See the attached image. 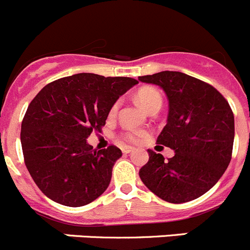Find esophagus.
Segmentation results:
<instances>
[{
  "mask_svg": "<svg viewBox=\"0 0 250 250\" xmlns=\"http://www.w3.org/2000/svg\"><path fill=\"white\" fill-rule=\"evenodd\" d=\"M134 150V148H133V146H123L122 148V151H123V154H129V153H132V151Z\"/></svg>",
  "mask_w": 250,
  "mask_h": 250,
  "instance_id": "1",
  "label": "esophagus"
}]
</instances>
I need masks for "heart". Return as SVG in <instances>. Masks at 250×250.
I'll return each instance as SVG.
<instances>
[{"instance_id": "1", "label": "heart", "mask_w": 250, "mask_h": 250, "mask_svg": "<svg viewBox=\"0 0 250 250\" xmlns=\"http://www.w3.org/2000/svg\"><path fill=\"white\" fill-rule=\"evenodd\" d=\"M136 99L138 101V104L146 109V112L150 111L153 107L155 106H162V96H160V93L158 92L155 88L151 87H143L137 92ZM118 108V102L117 104H114L113 107L111 108V114H114L117 112ZM143 136V132L141 130H130V132L125 133V139L129 142H136L138 141L139 137Z\"/></svg>"}]
</instances>
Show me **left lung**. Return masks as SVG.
Here are the masks:
<instances>
[{
	"mask_svg": "<svg viewBox=\"0 0 250 250\" xmlns=\"http://www.w3.org/2000/svg\"><path fill=\"white\" fill-rule=\"evenodd\" d=\"M167 95L169 112L158 144L175 151L164 162L148 150L139 176L158 197L171 204L195 200L213 188L228 167L234 141V116L214 87L184 72L160 71L139 76Z\"/></svg>",
	"mask_w": 250,
	"mask_h": 250,
	"instance_id": "8db88e82",
	"label": "left lung"
}]
</instances>
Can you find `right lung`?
<instances>
[{"instance_id":"obj_1","label":"right lung","mask_w":250,"mask_h":250,"mask_svg":"<svg viewBox=\"0 0 250 250\" xmlns=\"http://www.w3.org/2000/svg\"><path fill=\"white\" fill-rule=\"evenodd\" d=\"M137 83L81 72L39 91L23 118L21 143L25 167L46 197L80 207L106 191L122 151L114 146L96 151L86 139L101 130L116 101Z\"/></svg>"}]
</instances>
